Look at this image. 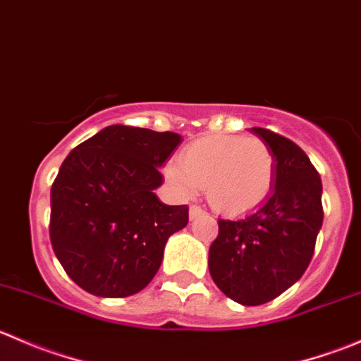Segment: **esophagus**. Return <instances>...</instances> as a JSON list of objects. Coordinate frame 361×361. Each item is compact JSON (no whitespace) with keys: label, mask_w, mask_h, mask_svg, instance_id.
I'll use <instances>...</instances> for the list:
<instances>
[{"label":"esophagus","mask_w":361,"mask_h":361,"mask_svg":"<svg viewBox=\"0 0 361 361\" xmlns=\"http://www.w3.org/2000/svg\"><path fill=\"white\" fill-rule=\"evenodd\" d=\"M202 207L201 206H190V220H194V218H197L199 214H202Z\"/></svg>","instance_id":"obj_1"}]
</instances>
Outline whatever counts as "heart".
<instances>
[{
  "instance_id": "heart-1",
  "label": "heart",
  "mask_w": 361,
  "mask_h": 361,
  "mask_svg": "<svg viewBox=\"0 0 361 361\" xmlns=\"http://www.w3.org/2000/svg\"><path fill=\"white\" fill-rule=\"evenodd\" d=\"M166 178L185 197L206 188L214 209L241 214L269 197L276 180V160L260 137L211 134L188 145L180 155V167H166Z\"/></svg>"
}]
</instances>
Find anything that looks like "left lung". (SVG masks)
I'll return each instance as SVG.
<instances>
[{
    "label": "left lung",
    "instance_id": "1",
    "mask_svg": "<svg viewBox=\"0 0 361 361\" xmlns=\"http://www.w3.org/2000/svg\"><path fill=\"white\" fill-rule=\"evenodd\" d=\"M250 133L274 154V187L245 218L218 220L207 267L221 293L238 304L260 305L288 290L307 269L323 224V187L293 141L262 127Z\"/></svg>",
    "mask_w": 361,
    "mask_h": 361
}]
</instances>
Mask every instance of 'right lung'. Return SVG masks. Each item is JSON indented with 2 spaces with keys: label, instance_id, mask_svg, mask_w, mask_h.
I'll return each instance as SVG.
<instances>
[{
  "label": "right lung",
  "instance_id": "add662e5",
  "mask_svg": "<svg viewBox=\"0 0 361 361\" xmlns=\"http://www.w3.org/2000/svg\"><path fill=\"white\" fill-rule=\"evenodd\" d=\"M176 133L116 123L71 150L50 192V241L66 274L96 297H129L162 264L166 243L188 224L187 206L164 204L159 167Z\"/></svg>",
  "mask_w": 361,
  "mask_h": 361
}]
</instances>
